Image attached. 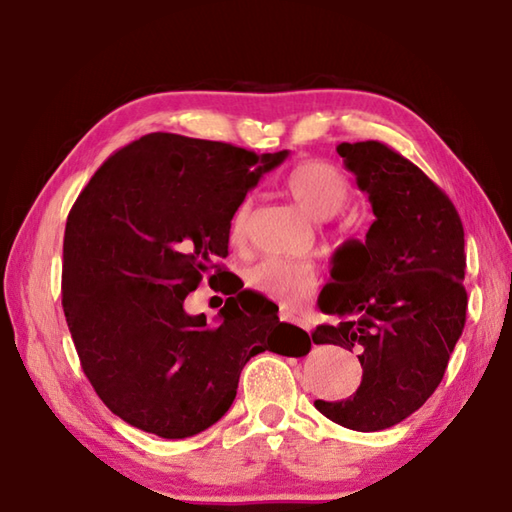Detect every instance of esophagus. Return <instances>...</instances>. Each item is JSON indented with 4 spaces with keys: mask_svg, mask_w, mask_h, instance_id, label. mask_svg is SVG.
Masks as SVG:
<instances>
[{
    "mask_svg": "<svg viewBox=\"0 0 512 512\" xmlns=\"http://www.w3.org/2000/svg\"><path fill=\"white\" fill-rule=\"evenodd\" d=\"M279 319H282V322H290V324H297V326H302V328H306L308 330V326L304 324V322H299L297 317H293L290 313H286V310H282V313H279Z\"/></svg>",
    "mask_w": 512,
    "mask_h": 512,
    "instance_id": "34e87169",
    "label": "esophagus"
}]
</instances>
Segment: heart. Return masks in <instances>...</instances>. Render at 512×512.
I'll return each mask as SVG.
<instances>
[{"mask_svg":"<svg viewBox=\"0 0 512 512\" xmlns=\"http://www.w3.org/2000/svg\"><path fill=\"white\" fill-rule=\"evenodd\" d=\"M284 188L295 204L315 219L337 215L350 199L348 177L335 164L324 159H308L288 170ZM250 219V204L244 202L235 210L230 222V235L242 242ZM317 282L315 268L306 262H286V259H264L248 270V286L255 288L282 306H297L313 293Z\"/></svg>","mask_w":512,"mask_h":512,"instance_id":"b5f03b06","label":"heart"}]
</instances>
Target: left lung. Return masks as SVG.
<instances>
[{"instance_id":"8db88e82","label":"left lung","mask_w":512,"mask_h":512,"mask_svg":"<svg viewBox=\"0 0 512 512\" xmlns=\"http://www.w3.org/2000/svg\"><path fill=\"white\" fill-rule=\"evenodd\" d=\"M346 170L368 195L373 224L330 259L319 293L335 324L315 344L357 353L362 384L342 402L315 408L359 433L404 422L435 393L466 324L464 226L453 202L406 157L379 142L339 144Z\"/></svg>"}]
</instances>
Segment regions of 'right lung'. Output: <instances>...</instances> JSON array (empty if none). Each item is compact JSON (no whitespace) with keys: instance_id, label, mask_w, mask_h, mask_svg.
I'll use <instances>...</instances> for the list:
<instances>
[{"instance_id":"add662e5","label":"right lung","mask_w":512,"mask_h":512,"mask_svg":"<svg viewBox=\"0 0 512 512\" xmlns=\"http://www.w3.org/2000/svg\"><path fill=\"white\" fill-rule=\"evenodd\" d=\"M286 157L150 133L108 157L70 208L66 324L88 382L126 424L193 437L228 413L250 357L310 350L304 330L253 290L228 297L213 326L184 310L204 279L222 282L230 219Z\"/></svg>"}]
</instances>
